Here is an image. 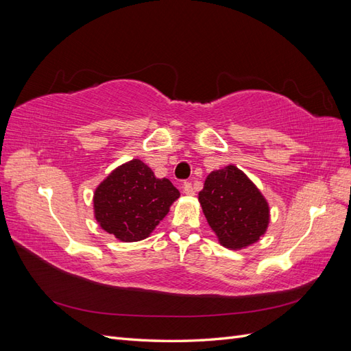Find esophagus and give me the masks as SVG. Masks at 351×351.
I'll return each instance as SVG.
<instances>
[{
	"label": "esophagus",
	"mask_w": 351,
	"mask_h": 351,
	"mask_svg": "<svg viewBox=\"0 0 351 351\" xmlns=\"http://www.w3.org/2000/svg\"><path fill=\"white\" fill-rule=\"evenodd\" d=\"M183 192L187 195V196H193L195 195V187L193 184L190 182H184L183 183Z\"/></svg>",
	"instance_id": "obj_1"
}]
</instances>
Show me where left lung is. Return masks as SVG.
<instances>
[{
    "label": "left lung",
    "mask_w": 351,
    "mask_h": 351,
    "mask_svg": "<svg viewBox=\"0 0 351 351\" xmlns=\"http://www.w3.org/2000/svg\"><path fill=\"white\" fill-rule=\"evenodd\" d=\"M199 202L224 247L237 250L258 241L269 224V206L259 189L234 165L212 171Z\"/></svg>",
    "instance_id": "8db88e82"
}]
</instances>
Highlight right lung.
I'll return each instance as SVG.
<instances>
[{"mask_svg": "<svg viewBox=\"0 0 351 351\" xmlns=\"http://www.w3.org/2000/svg\"><path fill=\"white\" fill-rule=\"evenodd\" d=\"M178 197L168 178H156L141 159H132L95 190V218L115 239L139 241L151 234Z\"/></svg>", "mask_w": 351, "mask_h": 351, "instance_id": "right-lung-1", "label": "right lung"}]
</instances>
